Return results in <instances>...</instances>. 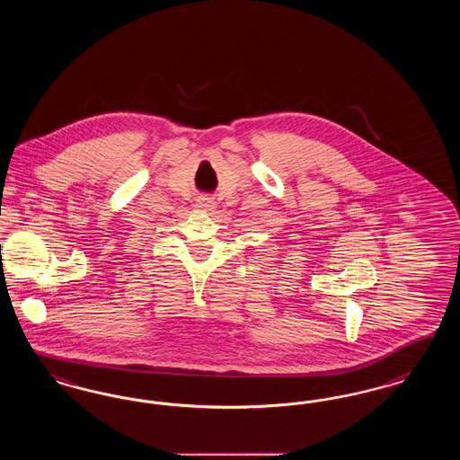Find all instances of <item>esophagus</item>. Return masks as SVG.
I'll return each instance as SVG.
<instances>
[{
    "instance_id": "esophagus-1",
    "label": "esophagus",
    "mask_w": 460,
    "mask_h": 460,
    "mask_svg": "<svg viewBox=\"0 0 460 460\" xmlns=\"http://www.w3.org/2000/svg\"><path fill=\"white\" fill-rule=\"evenodd\" d=\"M216 205H217V203L214 202V197H208V195H202V197H199V200L195 203V207H197V208H200L203 212H210V210H214V208H216Z\"/></svg>"
}]
</instances>
